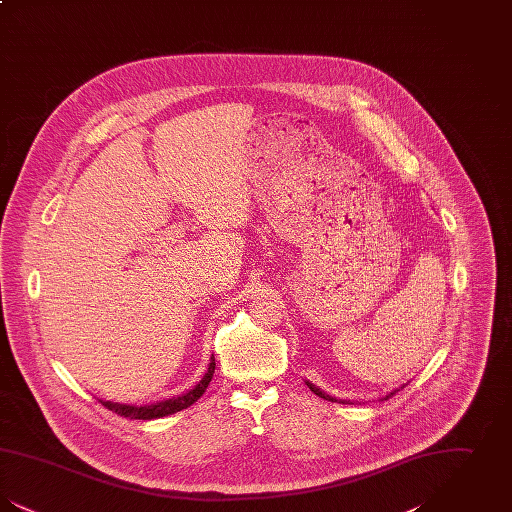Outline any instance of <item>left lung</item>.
I'll use <instances>...</instances> for the list:
<instances>
[{"mask_svg": "<svg viewBox=\"0 0 512 512\" xmlns=\"http://www.w3.org/2000/svg\"><path fill=\"white\" fill-rule=\"evenodd\" d=\"M305 384L309 386V390L313 391V393H317L318 397H322V399H328V401H332V403H349V401H343V399H336V397H332V395H328V393H324V391L318 390L317 386H313L311 382H305ZM405 386H407V384H403V386H401L399 390L390 391V393H388L386 397H382L380 401H386V399H390V397H393V395H395L397 391L403 390Z\"/></svg>", "mask_w": 512, "mask_h": 512, "instance_id": "obj_1", "label": "left lung"}]
</instances>
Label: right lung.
<instances>
[{
    "label": "right lung",
    "instance_id": "right-lung-1",
    "mask_svg": "<svg viewBox=\"0 0 512 512\" xmlns=\"http://www.w3.org/2000/svg\"><path fill=\"white\" fill-rule=\"evenodd\" d=\"M213 372H215V357H211V363L209 368L205 372V376L197 382L194 390L186 391L184 395L180 397H172L167 401H159V403H153V405H144V407H134V405H121V403H113V401H101L103 407H107L109 411H113L115 414H121L124 418H134V420H153V418H163V416H169V414L178 413L182 409H188L190 405H194L195 401L205 393L211 378H213Z\"/></svg>",
    "mask_w": 512,
    "mask_h": 512
}]
</instances>
